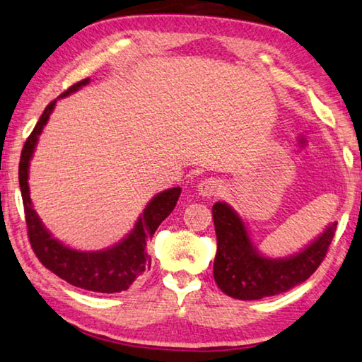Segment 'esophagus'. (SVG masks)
<instances>
[{
  "mask_svg": "<svg viewBox=\"0 0 362 362\" xmlns=\"http://www.w3.org/2000/svg\"><path fill=\"white\" fill-rule=\"evenodd\" d=\"M223 188H224V185L219 179H216V177H206V179H203L202 182H199L198 192L202 193L203 197H216L223 192Z\"/></svg>",
  "mask_w": 362,
  "mask_h": 362,
  "instance_id": "1",
  "label": "esophagus"
}]
</instances>
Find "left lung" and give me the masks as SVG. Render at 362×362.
Returning <instances> with one entry per match:
<instances>
[{
  "instance_id": "8db88e82",
  "label": "left lung",
  "mask_w": 362,
  "mask_h": 362,
  "mask_svg": "<svg viewBox=\"0 0 362 362\" xmlns=\"http://www.w3.org/2000/svg\"><path fill=\"white\" fill-rule=\"evenodd\" d=\"M213 221L218 237L214 281L224 294L240 300L281 294L305 281L327 257L337 230V223H333L298 255L272 260L255 250L244 223L228 204H214Z\"/></svg>"
}]
</instances>
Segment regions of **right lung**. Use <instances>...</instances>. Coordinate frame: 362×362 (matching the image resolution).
I'll return each mask as SVG.
<instances>
[{
  "mask_svg": "<svg viewBox=\"0 0 362 362\" xmlns=\"http://www.w3.org/2000/svg\"><path fill=\"white\" fill-rule=\"evenodd\" d=\"M88 83L89 78L79 81V83L73 84L71 88L64 90L60 97L74 93L81 86ZM55 104L57 100H52L45 107L35 128L32 129L29 138L25 139L23 153H21L19 185L25 213L27 237H29L32 250H34L35 257L39 258L42 265L66 283L81 289L94 291V293H122L149 269L151 257L146 252L148 240L153 237L159 224L175 208L182 190L179 187H175L156 195L151 199L143 214L139 216L133 233L127 239H123L120 244L113 245L112 249L100 252H78L60 244L48 234V230L42 226L39 216L32 208L29 183H27L29 160L32 158V153H34L37 138H39L43 127H45Z\"/></svg>",
  "mask_w": 362,
  "mask_h": 362,
  "instance_id": "right-lung-1",
  "label": "right lung"
}]
</instances>
